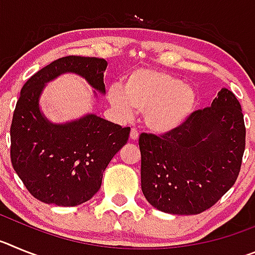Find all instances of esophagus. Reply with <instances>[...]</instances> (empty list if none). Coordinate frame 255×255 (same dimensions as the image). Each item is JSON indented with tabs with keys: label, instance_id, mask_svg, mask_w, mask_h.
Wrapping results in <instances>:
<instances>
[{
	"label": "esophagus",
	"instance_id": "34e87169",
	"mask_svg": "<svg viewBox=\"0 0 255 255\" xmlns=\"http://www.w3.org/2000/svg\"><path fill=\"white\" fill-rule=\"evenodd\" d=\"M139 138V132L136 129H131V131H130V139H131L132 141H136Z\"/></svg>",
	"mask_w": 255,
	"mask_h": 255
}]
</instances>
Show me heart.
<instances>
[{"instance_id": "heart-1", "label": "heart", "mask_w": 255, "mask_h": 255, "mask_svg": "<svg viewBox=\"0 0 255 255\" xmlns=\"http://www.w3.org/2000/svg\"><path fill=\"white\" fill-rule=\"evenodd\" d=\"M123 92L111 88L108 101L124 116L144 112L150 132L167 135L188 120L197 107V93L181 79L161 70L138 69L124 78Z\"/></svg>"}]
</instances>
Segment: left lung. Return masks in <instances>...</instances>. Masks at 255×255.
Wrapping results in <instances>:
<instances>
[{
    "instance_id": "1",
    "label": "left lung",
    "mask_w": 255,
    "mask_h": 255,
    "mask_svg": "<svg viewBox=\"0 0 255 255\" xmlns=\"http://www.w3.org/2000/svg\"><path fill=\"white\" fill-rule=\"evenodd\" d=\"M141 190L158 211L198 215L233 188L245 149L242 106L226 88L167 135L141 134Z\"/></svg>"
}]
</instances>
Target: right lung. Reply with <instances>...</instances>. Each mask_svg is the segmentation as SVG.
<instances>
[{
  "mask_svg": "<svg viewBox=\"0 0 255 255\" xmlns=\"http://www.w3.org/2000/svg\"><path fill=\"white\" fill-rule=\"evenodd\" d=\"M107 61L67 56L39 70L24 84L11 124V163L29 193L47 204L75 207L91 199L102 184L110 161L128 143L130 128L96 114L52 123L40 108L48 83L64 74L85 79L94 100L106 94Z\"/></svg>",
  "mask_w": 255,
  "mask_h": 255,
  "instance_id": "obj_1",
  "label": "right lung"
}]
</instances>
